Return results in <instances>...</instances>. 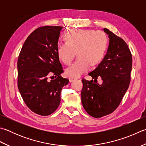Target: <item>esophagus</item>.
Returning <instances> with one entry per match:
<instances>
[{
	"mask_svg": "<svg viewBox=\"0 0 146 146\" xmlns=\"http://www.w3.org/2000/svg\"><path fill=\"white\" fill-rule=\"evenodd\" d=\"M75 78H69V81H70V82H73L74 80H75Z\"/></svg>",
	"mask_w": 146,
	"mask_h": 146,
	"instance_id": "obj_1",
	"label": "esophagus"
}]
</instances>
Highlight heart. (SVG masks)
<instances>
[{
	"mask_svg": "<svg viewBox=\"0 0 146 146\" xmlns=\"http://www.w3.org/2000/svg\"><path fill=\"white\" fill-rule=\"evenodd\" d=\"M66 42L58 45L60 60L65 64L71 63L78 54V58L65 70L70 78H78L90 69V64L96 65L102 61L108 47V37L102 31L78 30L64 35Z\"/></svg>",
	"mask_w": 146,
	"mask_h": 146,
	"instance_id": "obj_1",
	"label": "heart"
}]
</instances>
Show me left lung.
Instances as JSON below:
<instances>
[{"label": "left lung", "mask_w": 146, "mask_h": 146, "mask_svg": "<svg viewBox=\"0 0 146 146\" xmlns=\"http://www.w3.org/2000/svg\"><path fill=\"white\" fill-rule=\"evenodd\" d=\"M103 30L110 38L106 54L88 73L94 82L82 80L83 107L94 118L110 115L118 107L129 87L132 67V54L126 42L107 28ZM98 77L103 80L101 85L95 82Z\"/></svg>", "instance_id": "8db88e82"}]
</instances>
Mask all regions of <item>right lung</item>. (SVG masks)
<instances>
[{
	"label": "right lung",
	"instance_id": "1",
	"mask_svg": "<svg viewBox=\"0 0 146 146\" xmlns=\"http://www.w3.org/2000/svg\"><path fill=\"white\" fill-rule=\"evenodd\" d=\"M62 27L45 26L28 36L18 60V87L25 104L41 116L53 113L61 102V91L69 80L58 56V40ZM52 72L56 78L48 79Z\"/></svg>",
	"mask_w": 146,
	"mask_h": 146
}]
</instances>
